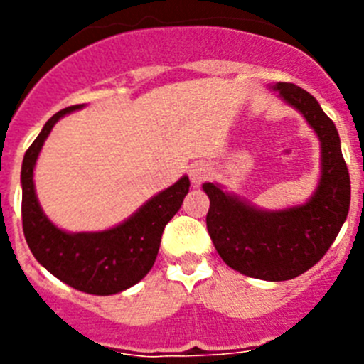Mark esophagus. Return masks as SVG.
Here are the masks:
<instances>
[{"instance_id": "34e87169", "label": "esophagus", "mask_w": 364, "mask_h": 364, "mask_svg": "<svg viewBox=\"0 0 364 364\" xmlns=\"http://www.w3.org/2000/svg\"><path fill=\"white\" fill-rule=\"evenodd\" d=\"M210 175H211V167L208 162H202L200 160V162H195L189 166V178H191V182L195 186H198L200 182H204V180L208 178Z\"/></svg>"}]
</instances>
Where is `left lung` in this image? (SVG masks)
<instances>
[{"label": "left lung", "instance_id": "obj_1", "mask_svg": "<svg viewBox=\"0 0 364 364\" xmlns=\"http://www.w3.org/2000/svg\"><path fill=\"white\" fill-rule=\"evenodd\" d=\"M279 95L304 114L321 138L323 175L304 205L284 211H259L215 184L205 217L218 255L235 272L262 281H288L315 266L330 250L350 210V175L336 125L319 102L294 83L279 82Z\"/></svg>", "mask_w": 364, "mask_h": 364}]
</instances>
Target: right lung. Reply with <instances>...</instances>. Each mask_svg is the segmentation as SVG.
Masks as SVG:
<instances>
[{
  "instance_id": "add662e5",
  "label": "right lung",
  "mask_w": 364,
  "mask_h": 364,
  "mask_svg": "<svg viewBox=\"0 0 364 364\" xmlns=\"http://www.w3.org/2000/svg\"><path fill=\"white\" fill-rule=\"evenodd\" d=\"M83 105L58 111L25 153L21 166V220L32 255L54 277L76 290L92 295H112L142 281L159 255L164 228L184 202L189 178H182L151 198L129 220L100 233H65L45 217L38 204L32 171L45 138L60 118Z\"/></svg>"
}]
</instances>
